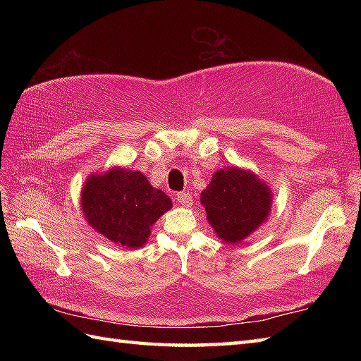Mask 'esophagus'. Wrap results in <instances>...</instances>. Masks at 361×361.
<instances>
[{"label": "esophagus", "instance_id": "34e87169", "mask_svg": "<svg viewBox=\"0 0 361 361\" xmlns=\"http://www.w3.org/2000/svg\"><path fill=\"white\" fill-rule=\"evenodd\" d=\"M176 202H178L181 206H186V208H189V206H192V195H190L189 192H180L178 195H176Z\"/></svg>", "mask_w": 361, "mask_h": 361}]
</instances>
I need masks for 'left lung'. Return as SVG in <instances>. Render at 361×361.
I'll return each mask as SVG.
<instances>
[{
    "mask_svg": "<svg viewBox=\"0 0 361 361\" xmlns=\"http://www.w3.org/2000/svg\"><path fill=\"white\" fill-rule=\"evenodd\" d=\"M271 189L239 167L220 169L200 197L206 219L221 240L237 243L264 224L271 211Z\"/></svg>",
    "mask_w": 361,
    "mask_h": 361,
    "instance_id": "left-lung-1",
    "label": "left lung"
}]
</instances>
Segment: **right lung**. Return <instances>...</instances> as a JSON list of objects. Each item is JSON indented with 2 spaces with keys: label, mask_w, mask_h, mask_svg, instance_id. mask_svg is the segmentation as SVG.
<instances>
[{
  "label": "right lung",
  "mask_w": 361,
  "mask_h": 361,
  "mask_svg": "<svg viewBox=\"0 0 361 361\" xmlns=\"http://www.w3.org/2000/svg\"><path fill=\"white\" fill-rule=\"evenodd\" d=\"M80 195L88 224L126 248L142 247L150 228L172 208V200L163 190L153 188L141 172L124 167L90 175Z\"/></svg>",
  "instance_id": "right-lung-1"
}]
</instances>
